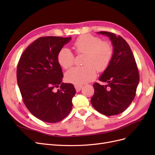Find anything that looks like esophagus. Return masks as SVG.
Returning a JSON list of instances; mask_svg holds the SVG:
<instances>
[{
	"label": "esophagus",
	"instance_id": "1",
	"mask_svg": "<svg viewBox=\"0 0 155 155\" xmlns=\"http://www.w3.org/2000/svg\"><path fill=\"white\" fill-rule=\"evenodd\" d=\"M82 88H83L82 85H75V88H76V92H78L80 91L81 89H82Z\"/></svg>",
	"mask_w": 155,
	"mask_h": 155
}]
</instances>
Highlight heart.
Masks as SVG:
<instances>
[{
    "label": "heart",
    "instance_id": "b5f03b06",
    "mask_svg": "<svg viewBox=\"0 0 155 155\" xmlns=\"http://www.w3.org/2000/svg\"><path fill=\"white\" fill-rule=\"evenodd\" d=\"M74 48L78 53L86 54L83 67H74L65 73V79L76 85H83L92 81L96 76V69L103 72L109 66L112 56L113 48L108 42L92 35L80 36L75 41ZM58 62L62 68L67 69L74 61V55L67 47L60 49L57 56Z\"/></svg>",
    "mask_w": 155,
    "mask_h": 155
}]
</instances>
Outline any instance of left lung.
I'll list each match as a JSON object with an SVG mask.
<instances>
[{"label": "left lung", "mask_w": 155, "mask_h": 155, "mask_svg": "<svg viewBox=\"0 0 155 155\" xmlns=\"http://www.w3.org/2000/svg\"><path fill=\"white\" fill-rule=\"evenodd\" d=\"M109 37L113 46V56L99 80L107 83L93 85L94 94L92 105L100 113L113 116L121 113L132 103L139 84V74L133 51L121 36L113 33L97 32Z\"/></svg>", "instance_id": "8db88e82"}]
</instances>
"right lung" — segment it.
<instances>
[{"label": "right lung", "instance_id": "right-lung-1", "mask_svg": "<svg viewBox=\"0 0 155 155\" xmlns=\"http://www.w3.org/2000/svg\"><path fill=\"white\" fill-rule=\"evenodd\" d=\"M71 39L40 37L28 46L18 63L17 83L23 101L45 122H58L72 110L76 89L71 83H62L63 74L57 59L60 49Z\"/></svg>", "mask_w": 155, "mask_h": 155}]
</instances>
